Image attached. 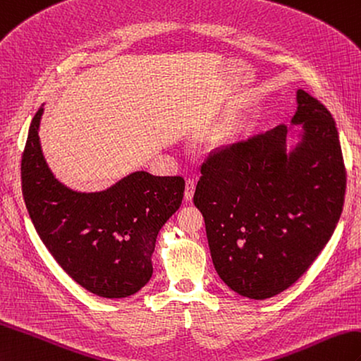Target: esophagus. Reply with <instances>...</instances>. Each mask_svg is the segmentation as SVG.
<instances>
[{
	"mask_svg": "<svg viewBox=\"0 0 361 361\" xmlns=\"http://www.w3.org/2000/svg\"><path fill=\"white\" fill-rule=\"evenodd\" d=\"M194 190H195V181L188 178L186 180V188H184V198H186L188 201L192 200V197H194Z\"/></svg>",
	"mask_w": 361,
	"mask_h": 361,
	"instance_id": "obj_1",
	"label": "esophagus"
}]
</instances>
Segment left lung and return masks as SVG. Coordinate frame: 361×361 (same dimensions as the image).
I'll use <instances>...</instances> for the list:
<instances>
[{
  "mask_svg": "<svg viewBox=\"0 0 361 361\" xmlns=\"http://www.w3.org/2000/svg\"><path fill=\"white\" fill-rule=\"evenodd\" d=\"M298 145L284 124L215 150L201 164L194 203L216 274L237 294L264 300L303 275L329 241L345 203L346 169L331 112L297 90Z\"/></svg>",
  "mask_w": 361,
  "mask_h": 361,
  "instance_id": "obj_1",
  "label": "left lung"
}]
</instances>
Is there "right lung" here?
<instances>
[{
    "instance_id": "add662e5",
    "label": "right lung",
    "mask_w": 361,
    "mask_h": 361,
    "mask_svg": "<svg viewBox=\"0 0 361 361\" xmlns=\"http://www.w3.org/2000/svg\"><path fill=\"white\" fill-rule=\"evenodd\" d=\"M33 116L21 158V186L30 220L63 271L92 294L124 298L152 276L163 224L178 211L181 177L138 171L102 192H77L58 181L43 157Z\"/></svg>"
}]
</instances>
